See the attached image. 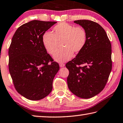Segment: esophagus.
Instances as JSON below:
<instances>
[{
  "instance_id": "1",
  "label": "esophagus",
  "mask_w": 123,
  "mask_h": 123,
  "mask_svg": "<svg viewBox=\"0 0 123 123\" xmlns=\"http://www.w3.org/2000/svg\"><path fill=\"white\" fill-rule=\"evenodd\" d=\"M59 66L61 67V68H63V67L65 66V64H62V63L59 64Z\"/></svg>"
}]
</instances>
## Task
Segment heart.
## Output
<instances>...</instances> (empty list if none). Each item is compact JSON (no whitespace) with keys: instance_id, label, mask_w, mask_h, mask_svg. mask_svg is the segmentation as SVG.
I'll list each match as a JSON object with an SVG mask.
<instances>
[{"instance_id":"obj_1","label":"heart","mask_w":123,"mask_h":123,"mask_svg":"<svg viewBox=\"0 0 123 123\" xmlns=\"http://www.w3.org/2000/svg\"><path fill=\"white\" fill-rule=\"evenodd\" d=\"M42 42L44 48L51 55L55 54L59 43H62L63 48L55 53L54 59L57 62H64L72 57L73 52L78 54L83 49L86 44L87 34L82 27L61 22L54 28L52 33L44 32Z\"/></svg>"}]
</instances>
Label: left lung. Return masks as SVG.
<instances>
[{"mask_svg":"<svg viewBox=\"0 0 123 123\" xmlns=\"http://www.w3.org/2000/svg\"><path fill=\"white\" fill-rule=\"evenodd\" d=\"M87 34L85 47L68 62L67 78L70 91L81 98H90L102 90L111 71V45L107 34L98 23L87 20L74 21ZM81 65L82 67H78Z\"/></svg>","mask_w":123,"mask_h":123,"instance_id":"8db88e82","label":"left lung"}]
</instances>
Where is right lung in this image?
I'll list each match as a JSON object with an SVG mask.
<instances>
[{
    "label": "right lung",
    "instance_id": "right-lung-1",
    "mask_svg": "<svg viewBox=\"0 0 123 123\" xmlns=\"http://www.w3.org/2000/svg\"><path fill=\"white\" fill-rule=\"evenodd\" d=\"M56 23L32 20L18 28L12 39L9 71L17 92L30 100H40L51 92L59 69L42 42L44 33Z\"/></svg>",
    "mask_w": 123,
    "mask_h": 123
}]
</instances>
